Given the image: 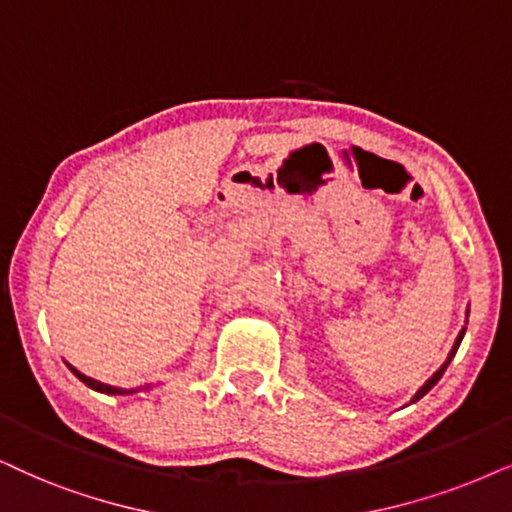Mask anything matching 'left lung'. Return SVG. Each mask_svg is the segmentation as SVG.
Listing matches in <instances>:
<instances>
[{"instance_id": "obj_1", "label": "left lung", "mask_w": 512, "mask_h": 512, "mask_svg": "<svg viewBox=\"0 0 512 512\" xmlns=\"http://www.w3.org/2000/svg\"><path fill=\"white\" fill-rule=\"evenodd\" d=\"M465 323H468V319H465ZM463 335H465V328H463V331H461V333H458V338H456V342H454V347H451L449 357H446V361H444V364H442V366H439V371H435V373H432V378H430V380H425V385H423V387H420V390H418L416 394H413V399H411V401H418L420 397H425V394H428V392L432 390V387H435V385L439 383V378H442V375H444V371H446V366H449V364H451V359H454V357H456V352H458V345H461Z\"/></svg>"}]
</instances>
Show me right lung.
<instances>
[{
    "label": "right lung",
    "mask_w": 512,
    "mask_h": 512,
    "mask_svg": "<svg viewBox=\"0 0 512 512\" xmlns=\"http://www.w3.org/2000/svg\"><path fill=\"white\" fill-rule=\"evenodd\" d=\"M70 371H73L77 378L82 380L84 385L87 387H92V390H96V392H103V394H134L137 390H122V387H113V385H106V383H99V380H94V378H89V375H84V373H80L77 371V368H73L70 364H66Z\"/></svg>",
    "instance_id": "1"
}]
</instances>
